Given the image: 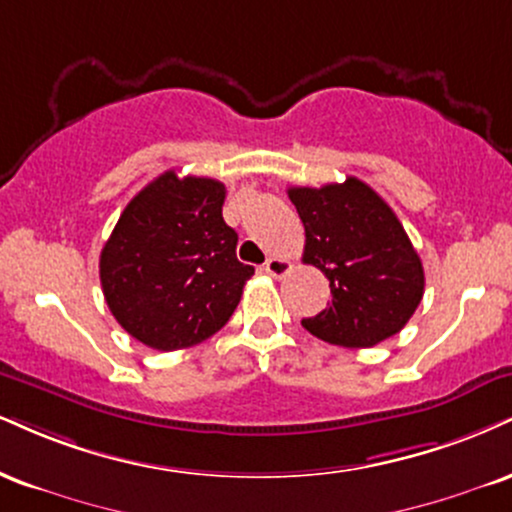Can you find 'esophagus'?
Returning a JSON list of instances; mask_svg holds the SVG:
<instances>
[{
    "mask_svg": "<svg viewBox=\"0 0 512 512\" xmlns=\"http://www.w3.org/2000/svg\"><path fill=\"white\" fill-rule=\"evenodd\" d=\"M293 269L291 260H286V257H269L267 264H264V272L269 276H274V279H281V276H286L288 272Z\"/></svg>",
    "mask_w": 512,
    "mask_h": 512,
    "instance_id": "34e87169",
    "label": "esophagus"
}]
</instances>
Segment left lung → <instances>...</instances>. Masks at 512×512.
<instances>
[{"instance_id":"1","label":"left lung","mask_w":512,"mask_h":512,"mask_svg":"<svg viewBox=\"0 0 512 512\" xmlns=\"http://www.w3.org/2000/svg\"><path fill=\"white\" fill-rule=\"evenodd\" d=\"M305 226L303 262L329 279L331 305L303 319L312 336L372 348L398 334L424 295V269L393 209L360 178L288 188Z\"/></svg>"}]
</instances>
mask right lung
Masks as SVG:
<instances>
[{
	"instance_id": "add662e5",
	"label": "right lung",
	"mask_w": 512,
	"mask_h": 512,
	"mask_svg": "<svg viewBox=\"0 0 512 512\" xmlns=\"http://www.w3.org/2000/svg\"><path fill=\"white\" fill-rule=\"evenodd\" d=\"M224 197L214 178L164 171L128 202L104 243V300L145 346H195L238 307L255 269L238 262V233L221 217Z\"/></svg>"
}]
</instances>
